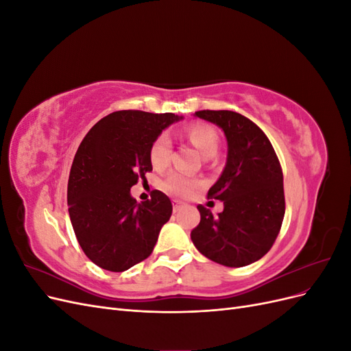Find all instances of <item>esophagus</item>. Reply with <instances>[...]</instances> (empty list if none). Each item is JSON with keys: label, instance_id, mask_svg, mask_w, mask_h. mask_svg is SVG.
I'll use <instances>...</instances> for the list:
<instances>
[{"label": "esophagus", "instance_id": "34e87169", "mask_svg": "<svg viewBox=\"0 0 351 351\" xmlns=\"http://www.w3.org/2000/svg\"><path fill=\"white\" fill-rule=\"evenodd\" d=\"M182 208H183V202H180V200H173V209H174V212L180 210Z\"/></svg>", "mask_w": 351, "mask_h": 351}]
</instances>
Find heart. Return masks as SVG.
Masks as SVG:
<instances>
[{"label":"heart","instance_id":"b5f03b06","mask_svg":"<svg viewBox=\"0 0 351 351\" xmlns=\"http://www.w3.org/2000/svg\"><path fill=\"white\" fill-rule=\"evenodd\" d=\"M186 137L205 158L214 156L218 151L219 137L217 132L206 124L189 125L186 129ZM171 151H173L171 139H169L165 133L159 134L151 145V151H149L151 164L154 165V168L164 169L169 164V159H171ZM164 186L168 192H171L177 196H189L192 195L196 189L200 187V182H197L196 178L187 177L184 174L174 173L165 180Z\"/></svg>","mask_w":351,"mask_h":351}]
</instances>
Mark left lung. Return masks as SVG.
Here are the masks:
<instances>
[{
  "label": "left lung",
  "instance_id": "obj_1",
  "mask_svg": "<svg viewBox=\"0 0 351 351\" xmlns=\"http://www.w3.org/2000/svg\"><path fill=\"white\" fill-rule=\"evenodd\" d=\"M221 127L227 137V164L208 199L224 202L218 217L197 205L200 222L192 241L208 259L224 267H246L265 256L281 230L285 212L282 169L259 127L234 111L195 112Z\"/></svg>",
  "mask_w": 351,
  "mask_h": 351
}]
</instances>
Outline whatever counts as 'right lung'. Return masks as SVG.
Here are the masks:
<instances>
[{
	"label": "right lung",
	"instance_id": "1",
	"mask_svg": "<svg viewBox=\"0 0 351 351\" xmlns=\"http://www.w3.org/2000/svg\"><path fill=\"white\" fill-rule=\"evenodd\" d=\"M182 119L171 112L115 111L82 141L69 177V214L82 250L99 268L123 272L152 253L173 214L171 200L154 190L139 204L130 189L152 171L154 141Z\"/></svg>",
	"mask_w": 351,
	"mask_h": 351
}]
</instances>
